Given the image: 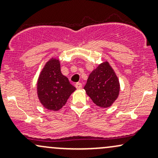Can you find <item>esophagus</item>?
<instances>
[{
	"instance_id": "obj_1",
	"label": "esophagus",
	"mask_w": 158,
	"mask_h": 158,
	"mask_svg": "<svg viewBox=\"0 0 158 158\" xmlns=\"http://www.w3.org/2000/svg\"><path fill=\"white\" fill-rule=\"evenodd\" d=\"M76 88H77V89H81V88H82V84H81V83H80V82H77V84H76Z\"/></svg>"
}]
</instances>
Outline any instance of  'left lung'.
I'll return each instance as SVG.
<instances>
[{"instance_id":"obj_1","label":"left lung","mask_w":158,"mask_h":158,"mask_svg":"<svg viewBox=\"0 0 158 158\" xmlns=\"http://www.w3.org/2000/svg\"><path fill=\"white\" fill-rule=\"evenodd\" d=\"M84 89L97 106L106 108L113 105L118 98L120 85L108 61L99 64L90 73Z\"/></svg>"}]
</instances>
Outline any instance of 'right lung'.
<instances>
[{"label":"right lung","mask_w":158,"mask_h":158,"mask_svg":"<svg viewBox=\"0 0 158 158\" xmlns=\"http://www.w3.org/2000/svg\"><path fill=\"white\" fill-rule=\"evenodd\" d=\"M76 88L61 72L60 61L51 58L44 64L37 81V94L44 108L57 111L66 104Z\"/></svg>","instance_id":"obj_1"}]
</instances>
